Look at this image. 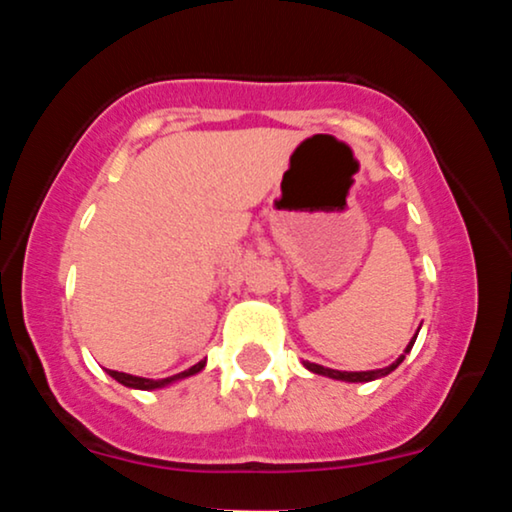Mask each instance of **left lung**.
<instances>
[{"label": "left lung", "mask_w": 512, "mask_h": 512, "mask_svg": "<svg viewBox=\"0 0 512 512\" xmlns=\"http://www.w3.org/2000/svg\"><path fill=\"white\" fill-rule=\"evenodd\" d=\"M416 334H419V332H416ZM414 342H416V337L411 339L407 349H404V354H409L411 346H414ZM404 354L399 356L397 361L392 363V366L380 368V370H361V373H346V370H332V368H325V366H317V363H305V368L313 370V373H317V375H327V378H334V380H346V383H370V380L383 378V375L392 373V370H395V368L399 366V363L404 361Z\"/></svg>", "instance_id": "1"}]
</instances>
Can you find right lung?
Instances as JSON below:
<instances>
[{
	"label": "right lung",
	"mask_w": 512,
	"mask_h": 512,
	"mask_svg": "<svg viewBox=\"0 0 512 512\" xmlns=\"http://www.w3.org/2000/svg\"><path fill=\"white\" fill-rule=\"evenodd\" d=\"M204 363L207 361H199L197 366H192L190 370H182V373L173 375V378H163V380H149V378H137V375H129V373H117V370H108L110 378H115L117 383H122L125 387H134V390H156V387H163V385H170L175 383V380H182L187 378V375H195L199 370L204 368Z\"/></svg>",
	"instance_id": "add662e5"
}]
</instances>
